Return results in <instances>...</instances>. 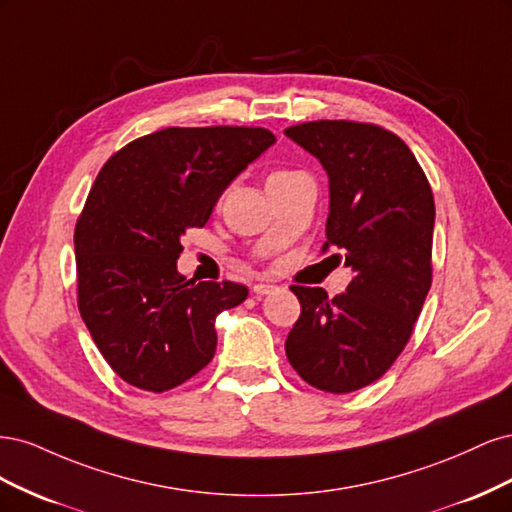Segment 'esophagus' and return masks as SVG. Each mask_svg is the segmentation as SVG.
<instances>
[{
    "label": "esophagus",
    "mask_w": 512,
    "mask_h": 512,
    "mask_svg": "<svg viewBox=\"0 0 512 512\" xmlns=\"http://www.w3.org/2000/svg\"><path fill=\"white\" fill-rule=\"evenodd\" d=\"M275 290L273 284H254L252 286V292L256 294V297H265V294H271Z\"/></svg>",
    "instance_id": "34e87169"
}]
</instances>
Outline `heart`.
Masks as SVG:
<instances>
[{
	"instance_id": "heart-1",
	"label": "heart",
	"mask_w": 512,
	"mask_h": 512,
	"mask_svg": "<svg viewBox=\"0 0 512 512\" xmlns=\"http://www.w3.org/2000/svg\"><path fill=\"white\" fill-rule=\"evenodd\" d=\"M288 175H292L290 170H275V173H271V175H269V179H267V181H273V179H282V177H288Z\"/></svg>"
}]
</instances>
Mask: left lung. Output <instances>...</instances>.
<instances>
[{
    "mask_svg": "<svg viewBox=\"0 0 512 512\" xmlns=\"http://www.w3.org/2000/svg\"><path fill=\"white\" fill-rule=\"evenodd\" d=\"M284 134L327 170L324 247L342 250L354 273L335 299L322 288L290 286L301 316L286 356L307 384L350 393L378 380L408 344L431 286L436 205L423 168L391 132L309 121Z\"/></svg>",
    "mask_w": 512,
    "mask_h": 512,
    "instance_id": "left-lung-1",
    "label": "left lung"
}]
</instances>
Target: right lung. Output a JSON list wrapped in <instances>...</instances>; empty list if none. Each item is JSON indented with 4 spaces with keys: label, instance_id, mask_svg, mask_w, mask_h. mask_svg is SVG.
Masks as SVG:
<instances>
[{
    "label": "right lung",
    "instance_id": "add662e5",
    "mask_svg": "<svg viewBox=\"0 0 512 512\" xmlns=\"http://www.w3.org/2000/svg\"><path fill=\"white\" fill-rule=\"evenodd\" d=\"M273 145L265 128H166L100 170L74 230L79 309L106 363L136 389H175L213 359L215 318L247 288L185 282L181 237L203 228L228 185Z\"/></svg>",
    "mask_w": 512,
    "mask_h": 512
}]
</instances>
